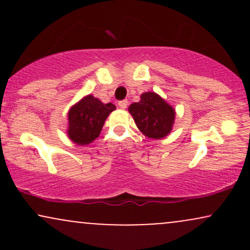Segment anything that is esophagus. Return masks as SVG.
Wrapping results in <instances>:
<instances>
[{
  "label": "esophagus",
  "mask_w": 250,
  "mask_h": 250,
  "mask_svg": "<svg viewBox=\"0 0 250 250\" xmlns=\"http://www.w3.org/2000/svg\"><path fill=\"white\" fill-rule=\"evenodd\" d=\"M128 100H122V101L119 102V107L121 109H125L128 107Z\"/></svg>",
  "instance_id": "esophagus-1"
}]
</instances>
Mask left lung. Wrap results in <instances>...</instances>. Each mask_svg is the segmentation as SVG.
Wrapping results in <instances>:
<instances>
[{"label": "left lung", "mask_w": 250, "mask_h": 250, "mask_svg": "<svg viewBox=\"0 0 250 250\" xmlns=\"http://www.w3.org/2000/svg\"><path fill=\"white\" fill-rule=\"evenodd\" d=\"M128 110L140 131L149 139H163L173 128L174 108L154 91L143 93L140 102L129 105Z\"/></svg>", "instance_id": "obj_1"}]
</instances>
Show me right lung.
<instances>
[{
    "instance_id": "1",
    "label": "right lung",
    "mask_w": 250,
    "mask_h": 250,
    "mask_svg": "<svg viewBox=\"0 0 250 250\" xmlns=\"http://www.w3.org/2000/svg\"><path fill=\"white\" fill-rule=\"evenodd\" d=\"M113 103H102L93 95L84 96L68 111V137L79 146L89 145L99 137Z\"/></svg>"
}]
</instances>
